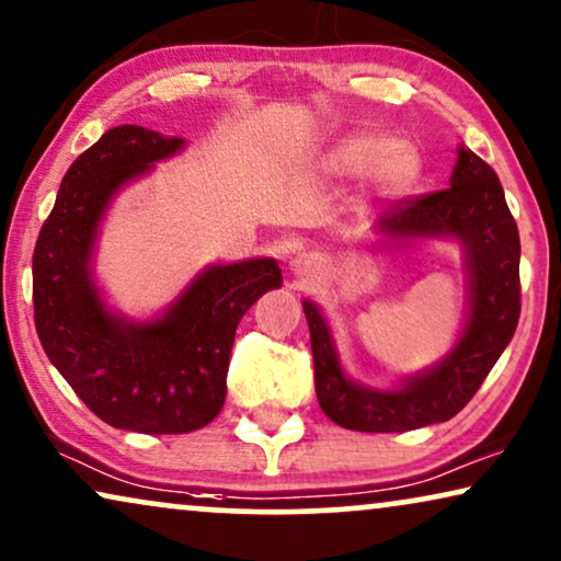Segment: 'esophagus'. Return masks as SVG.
<instances>
[{
	"label": "esophagus",
	"mask_w": 561,
	"mask_h": 561,
	"mask_svg": "<svg viewBox=\"0 0 561 561\" xmlns=\"http://www.w3.org/2000/svg\"><path fill=\"white\" fill-rule=\"evenodd\" d=\"M295 266H297V272H305V268L310 266V259H297Z\"/></svg>",
	"instance_id": "esophagus-1"
}]
</instances>
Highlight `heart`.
I'll return each mask as SVG.
<instances>
[{"mask_svg": "<svg viewBox=\"0 0 561 561\" xmlns=\"http://www.w3.org/2000/svg\"><path fill=\"white\" fill-rule=\"evenodd\" d=\"M331 167L346 174H358L371 167L379 192L402 194L417 182L423 161L417 148L405 140L385 144V138L377 133H356L333 148Z\"/></svg>", "mask_w": 561, "mask_h": 561, "instance_id": "b5f03b06", "label": "heart"}]
</instances>
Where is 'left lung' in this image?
Listing matches in <instances>:
<instances>
[{
	"instance_id": "obj_1",
	"label": "left lung",
	"mask_w": 561,
	"mask_h": 561,
	"mask_svg": "<svg viewBox=\"0 0 561 561\" xmlns=\"http://www.w3.org/2000/svg\"><path fill=\"white\" fill-rule=\"evenodd\" d=\"M379 228L398 238H459L472 274V316L457 348L428 375L410 379L394 392L348 382L325 320L316 305L302 302L323 413L351 431L400 433L457 415L511 343L520 318V238L497 174L469 148H459L451 186L392 203Z\"/></svg>"
}]
</instances>
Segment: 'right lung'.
<instances>
[{
  "label": "right lung",
  "mask_w": 561,
  "mask_h": 561,
  "mask_svg": "<svg viewBox=\"0 0 561 561\" xmlns=\"http://www.w3.org/2000/svg\"><path fill=\"white\" fill-rule=\"evenodd\" d=\"M182 138L119 125L66 171L33 251L35 331L54 367L104 423L138 433L203 428L226 402L243 312L282 285L272 259L207 268L156 323L112 318L89 279L94 230L110 197Z\"/></svg>",
  "instance_id": "right-lung-1"
}]
</instances>
